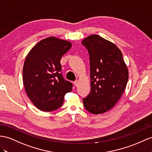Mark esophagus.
Here are the masks:
<instances>
[{"label":"esophagus","mask_w":152,"mask_h":152,"mask_svg":"<svg viewBox=\"0 0 152 152\" xmlns=\"http://www.w3.org/2000/svg\"><path fill=\"white\" fill-rule=\"evenodd\" d=\"M74 83H75V85L76 87H77L78 86V85H79V81L78 80H76L75 82H74Z\"/></svg>","instance_id":"1"}]
</instances>
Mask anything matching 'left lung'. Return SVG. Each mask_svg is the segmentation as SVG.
I'll use <instances>...</instances> for the list:
<instances>
[{"label":"left lung","mask_w":152,"mask_h":152,"mask_svg":"<svg viewBox=\"0 0 152 152\" xmlns=\"http://www.w3.org/2000/svg\"><path fill=\"white\" fill-rule=\"evenodd\" d=\"M81 43L88 51L91 66V90L83 99L84 107L93 114H103L121 97L128 80V67L114 43L97 34Z\"/></svg>","instance_id":"1"}]
</instances>
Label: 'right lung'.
Listing matches in <instances>:
<instances>
[{
	"mask_svg": "<svg viewBox=\"0 0 152 152\" xmlns=\"http://www.w3.org/2000/svg\"><path fill=\"white\" fill-rule=\"evenodd\" d=\"M67 40L54 37L40 40L30 50L23 67L27 95L38 109L51 112L60 108L72 84L62 77L60 60L71 48Z\"/></svg>",
	"mask_w": 152,
	"mask_h": 152,
	"instance_id": "1",
	"label": "right lung"
}]
</instances>
